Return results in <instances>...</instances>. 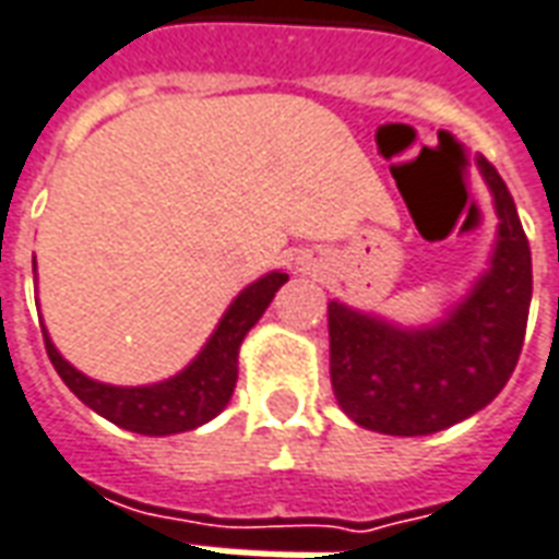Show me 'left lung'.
I'll use <instances>...</instances> for the list:
<instances>
[{"label": "left lung", "mask_w": 559, "mask_h": 559, "mask_svg": "<svg viewBox=\"0 0 559 559\" xmlns=\"http://www.w3.org/2000/svg\"><path fill=\"white\" fill-rule=\"evenodd\" d=\"M497 207V249L485 276L427 328H397L346 304H328L331 385L355 425L388 437H427L485 409L521 358L533 298V261L497 168L478 156Z\"/></svg>", "instance_id": "left-lung-1"}]
</instances>
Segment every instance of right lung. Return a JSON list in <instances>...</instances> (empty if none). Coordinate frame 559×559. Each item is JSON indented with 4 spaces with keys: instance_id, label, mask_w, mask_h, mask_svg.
Listing matches in <instances>:
<instances>
[{
    "instance_id": "1",
    "label": "right lung",
    "mask_w": 559,
    "mask_h": 559,
    "mask_svg": "<svg viewBox=\"0 0 559 559\" xmlns=\"http://www.w3.org/2000/svg\"><path fill=\"white\" fill-rule=\"evenodd\" d=\"M286 280L288 273L273 271L243 288L235 304L225 310L223 322L216 324L207 346L198 352L195 361L189 364L183 373L156 382V385L120 388L83 376L59 355L57 346L50 343V336L41 328L47 358L57 367L59 379L71 388L74 397L83 400L93 413L108 418L117 427L144 433V437H171V433L195 430L228 406L237 385L240 343L249 334V328L259 322L261 312L267 310V304Z\"/></svg>"
}]
</instances>
